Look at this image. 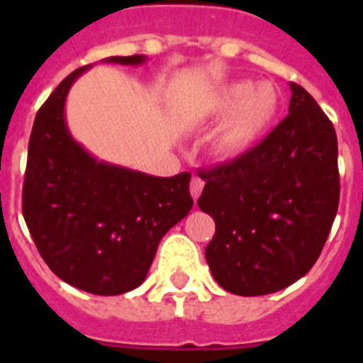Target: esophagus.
I'll use <instances>...</instances> for the list:
<instances>
[{
  "label": "esophagus",
  "instance_id": "obj_1",
  "mask_svg": "<svg viewBox=\"0 0 363 363\" xmlns=\"http://www.w3.org/2000/svg\"><path fill=\"white\" fill-rule=\"evenodd\" d=\"M203 185H205V182L201 178H198V176H194V178L191 179V196L194 198V200H198V198H200V194H201V191H203Z\"/></svg>",
  "mask_w": 363,
  "mask_h": 363
}]
</instances>
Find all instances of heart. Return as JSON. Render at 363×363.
Here are the masks:
<instances>
[{
  "label": "heart",
  "mask_w": 363,
  "mask_h": 363,
  "mask_svg": "<svg viewBox=\"0 0 363 363\" xmlns=\"http://www.w3.org/2000/svg\"><path fill=\"white\" fill-rule=\"evenodd\" d=\"M280 111V96L267 82H233L221 86L209 105V114L223 121L213 140L223 160L240 158L255 149L269 133Z\"/></svg>",
  "instance_id": "1"
}]
</instances>
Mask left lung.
I'll return each mask as SVG.
<instances>
[{"instance_id":"8db88e82","label":"left lung","mask_w":363,"mask_h":363,"mask_svg":"<svg viewBox=\"0 0 363 363\" xmlns=\"http://www.w3.org/2000/svg\"><path fill=\"white\" fill-rule=\"evenodd\" d=\"M291 92L289 114L255 149L200 172L198 207L216 223L205 258L214 280L238 296L306 277L338 211L335 127L303 86L291 82Z\"/></svg>"}]
</instances>
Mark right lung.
<instances>
[{
	"label": "right lung",
	"mask_w": 363,
	"mask_h": 363,
	"mask_svg": "<svg viewBox=\"0 0 363 363\" xmlns=\"http://www.w3.org/2000/svg\"><path fill=\"white\" fill-rule=\"evenodd\" d=\"M140 65L145 56H112ZM69 74L38 111L28 140L23 218L45 264L67 284L114 296L145 280L160 240L192 207L189 172L158 178L98 162L70 136Z\"/></svg>",
	"instance_id": "obj_1"
}]
</instances>
